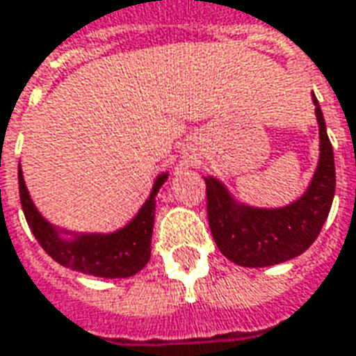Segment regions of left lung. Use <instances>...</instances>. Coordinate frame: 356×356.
Instances as JSON below:
<instances>
[{
	"label": "left lung",
	"instance_id": "left-lung-1",
	"mask_svg": "<svg viewBox=\"0 0 356 356\" xmlns=\"http://www.w3.org/2000/svg\"><path fill=\"white\" fill-rule=\"evenodd\" d=\"M313 102L321 154L311 183L298 200L282 208H254L234 200L219 179L204 177L213 240L219 252L240 267H270L290 261L309 250L321 234L336 193V165L314 93Z\"/></svg>",
	"mask_w": 356,
	"mask_h": 356
}]
</instances>
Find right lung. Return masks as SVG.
Segmentation results:
<instances>
[{"instance_id": "right-lung-1", "label": "right lung", "mask_w": 356, "mask_h": 356, "mask_svg": "<svg viewBox=\"0 0 356 356\" xmlns=\"http://www.w3.org/2000/svg\"><path fill=\"white\" fill-rule=\"evenodd\" d=\"M168 181V173H160L147 202L129 223L108 234L102 232H74L51 225L38 211L30 198L19 165V193L28 227L47 254L76 273L101 278H127L139 273L150 259V242L154 227L156 194Z\"/></svg>"}]
</instances>
